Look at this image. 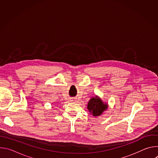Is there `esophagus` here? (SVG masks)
I'll return each instance as SVG.
<instances>
[{"instance_id": "obj_1", "label": "esophagus", "mask_w": 158, "mask_h": 158, "mask_svg": "<svg viewBox=\"0 0 158 158\" xmlns=\"http://www.w3.org/2000/svg\"><path fill=\"white\" fill-rule=\"evenodd\" d=\"M71 101H75V99H71Z\"/></svg>"}]
</instances>
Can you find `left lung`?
<instances>
[{
	"label": "left lung",
	"instance_id": "1",
	"mask_svg": "<svg viewBox=\"0 0 158 158\" xmlns=\"http://www.w3.org/2000/svg\"><path fill=\"white\" fill-rule=\"evenodd\" d=\"M87 107L90 114L94 117H97L101 115L108 108V104L103 102L98 96H96L90 99Z\"/></svg>",
	"mask_w": 158,
	"mask_h": 158
}]
</instances>
